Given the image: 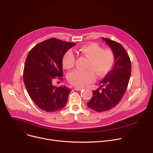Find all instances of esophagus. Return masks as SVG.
<instances>
[{
	"instance_id": "34e87169",
	"label": "esophagus",
	"mask_w": 153,
	"mask_h": 153,
	"mask_svg": "<svg viewBox=\"0 0 153 153\" xmlns=\"http://www.w3.org/2000/svg\"><path fill=\"white\" fill-rule=\"evenodd\" d=\"M74 89H75V90H76V91H81V90H82V89H83V88H82V87H74Z\"/></svg>"
}]
</instances>
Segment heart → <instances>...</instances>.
<instances>
[{
    "label": "heart",
    "instance_id": "obj_1",
    "mask_svg": "<svg viewBox=\"0 0 153 153\" xmlns=\"http://www.w3.org/2000/svg\"><path fill=\"white\" fill-rule=\"evenodd\" d=\"M78 53L88 59L86 71H74L68 75V82L73 85L83 87L95 79V75L99 77L105 76L113 68L115 57L110 49H102L96 43H90L79 47ZM76 57L71 50L67 51L62 56V64L64 68L71 69L75 65Z\"/></svg>",
    "mask_w": 153,
    "mask_h": 153
}]
</instances>
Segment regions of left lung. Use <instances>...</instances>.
I'll list each match as a JSON object with an SVG mask.
<instances>
[{
    "label": "left lung",
    "instance_id": "left-lung-1",
    "mask_svg": "<svg viewBox=\"0 0 153 153\" xmlns=\"http://www.w3.org/2000/svg\"><path fill=\"white\" fill-rule=\"evenodd\" d=\"M113 51L115 61L114 68L100 82L102 87L92 91L93 96L87 103L97 111H107L115 107L122 99L129 83L131 72L130 58L124 47L108 38H102Z\"/></svg>",
    "mask_w": 153,
    "mask_h": 153
}]
</instances>
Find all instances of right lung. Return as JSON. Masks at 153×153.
<instances>
[{
    "label": "right lung",
    "instance_id": "1",
    "mask_svg": "<svg viewBox=\"0 0 153 153\" xmlns=\"http://www.w3.org/2000/svg\"><path fill=\"white\" fill-rule=\"evenodd\" d=\"M76 44L50 38L30 51L23 69V81L30 98L36 106L54 112L65 106L71 89L53 85L54 79L62 81V56Z\"/></svg>",
    "mask_w": 153,
    "mask_h": 153
}]
</instances>
